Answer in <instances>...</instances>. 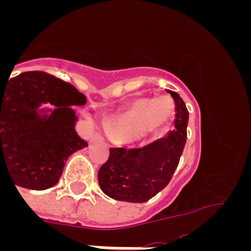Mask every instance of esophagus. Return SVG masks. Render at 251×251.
<instances>
[{"label":"esophagus","mask_w":251,"mask_h":251,"mask_svg":"<svg viewBox=\"0 0 251 251\" xmlns=\"http://www.w3.org/2000/svg\"><path fill=\"white\" fill-rule=\"evenodd\" d=\"M99 141H101V137L99 136V134H95V136L92 138V142H99Z\"/></svg>","instance_id":"esophagus-1"}]
</instances>
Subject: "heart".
<instances>
[{"mask_svg":"<svg viewBox=\"0 0 251 251\" xmlns=\"http://www.w3.org/2000/svg\"><path fill=\"white\" fill-rule=\"evenodd\" d=\"M174 106L170 99L162 97L154 100L139 98L133 101L121 118L109 129V134L118 141H130L143 137L161 128L172 115Z\"/></svg>","mask_w":251,"mask_h":251,"instance_id":"1","label":"heart"}]
</instances>
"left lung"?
Segmentation results:
<instances>
[{
  "mask_svg": "<svg viewBox=\"0 0 251 251\" xmlns=\"http://www.w3.org/2000/svg\"><path fill=\"white\" fill-rule=\"evenodd\" d=\"M175 128L166 137L142 148H110L98 172L101 191L117 201L146 202L162 191L174 176L187 138L188 110L176 92Z\"/></svg>",
  "mask_w": 251,
  "mask_h": 251,
  "instance_id": "8db88e82",
  "label": "left lung"
}]
</instances>
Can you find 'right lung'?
<instances>
[{
  "mask_svg": "<svg viewBox=\"0 0 251 251\" xmlns=\"http://www.w3.org/2000/svg\"><path fill=\"white\" fill-rule=\"evenodd\" d=\"M48 102L54 110L39 108ZM85 103L75 86L43 72L0 83V170L4 166L15 185L28 190L56 185L69 156L88 147L72 108Z\"/></svg>",
  "mask_w": 251,
  "mask_h": 251,
  "instance_id": "right-lung-1",
  "label": "right lung"
}]
</instances>
